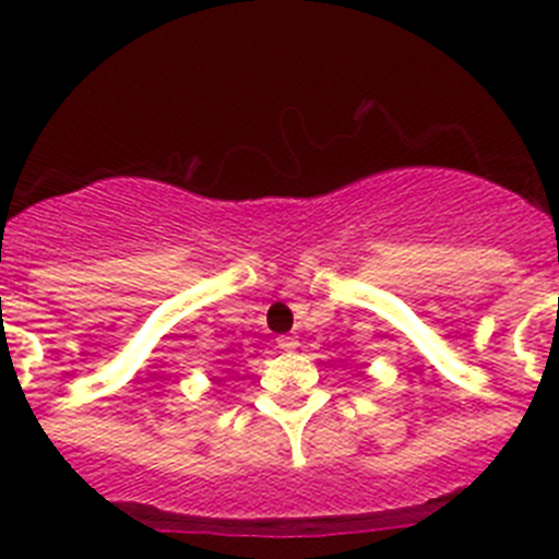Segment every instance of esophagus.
<instances>
[{
	"instance_id": "esophagus-1",
	"label": "esophagus",
	"mask_w": 559,
	"mask_h": 559,
	"mask_svg": "<svg viewBox=\"0 0 559 559\" xmlns=\"http://www.w3.org/2000/svg\"><path fill=\"white\" fill-rule=\"evenodd\" d=\"M276 347L285 349V353H290V349L299 347V341H296L294 335H283V338H276Z\"/></svg>"
}]
</instances>
